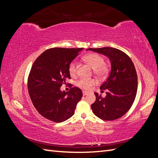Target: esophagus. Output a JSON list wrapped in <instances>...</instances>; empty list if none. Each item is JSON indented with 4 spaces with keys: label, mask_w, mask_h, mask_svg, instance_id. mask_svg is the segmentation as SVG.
<instances>
[{
    "label": "esophagus",
    "mask_w": 158,
    "mask_h": 158,
    "mask_svg": "<svg viewBox=\"0 0 158 158\" xmlns=\"http://www.w3.org/2000/svg\"><path fill=\"white\" fill-rule=\"evenodd\" d=\"M88 92H84V91H83V95L84 96V95H88Z\"/></svg>",
    "instance_id": "34e87169"
}]
</instances>
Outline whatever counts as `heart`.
<instances>
[{
    "label": "heart",
    "instance_id": "obj_1",
    "mask_svg": "<svg viewBox=\"0 0 158 158\" xmlns=\"http://www.w3.org/2000/svg\"><path fill=\"white\" fill-rule=\"evenodd\" d=\"M84 61L93 69L94 74L100 79L106 78L109 73V66L105 63L103 57L97 53H89L84 56ZM69 73L71 76H75L77 74V63L75 60L72 61L69 65ZM96 80L93 78H81L76 85L78 87L85 90H88L93 85L96 84Z\"/></svg>",
    "mask_w": 158,
    "mask_h": 158
}]
</instances>
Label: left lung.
I'll return each instance as SVG.
<instances>
[{
	"mask_svg": "<svg viewBox=\"0 0 158 158\" xmlns=\"http://www.w3.org/2000/svg\"><path fill=\"white\" fill-rule=\"evenodd\" d=\"M108 56L111 70L107 80L100 86L102 92L106 89V96L95 93L96 99L91 106L95 115L104 121L121 118L130 108L136 95L138 78L132 60L125 52L113 47L89 48Z\"/></svg>",
	"mask_w": 158,
	"mask_h": 158,
	"instance_id": "1",
	"label": "left lung"
}]
</instances>
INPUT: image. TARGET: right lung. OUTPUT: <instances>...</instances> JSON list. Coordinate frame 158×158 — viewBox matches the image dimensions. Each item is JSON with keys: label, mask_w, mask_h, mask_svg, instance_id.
Masks as SVG:
<instances>
[{"label": "right lung", "mask_w": 158, "mask_h": 158, "mask_svg": "<svg viewBox=\"0 0 158 158\" xmlns=\"http://www.w3.org/2000/svg\"><path fill=\"white\" fill-rule=\"evenodd\" d=\"M82 48L55 47L46 50L33 63L27 78L28 92L41 116L55 123L63 122L74 113L82 97V90L70 84L69 92L60 88L70 79L69 65ZM69 84V83H67Z\"/></svg>", "instance_id": "obj_1"}]
</instances>
